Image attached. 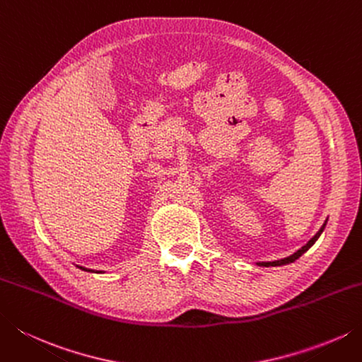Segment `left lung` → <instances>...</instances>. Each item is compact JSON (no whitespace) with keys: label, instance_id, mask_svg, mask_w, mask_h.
Returning <instances> with one entry per match:
<instances>
[{"label":"left lung","instance_id":"8db88e82","mask_svg":"<svg viewBox=\"0 0 362 362\" xmlns=\"http://www.w3.org/2000/svg\"><path fill=\"white\" fill-rule=\"evenodd\" d=\"M327 223H328V219L327 221L323 223V226L320 229H318V232L315 233V235L309 240V242L304 245V246H301L298 251L296 252H293L292 256H288V257H284V259H281V260H274V262H257V265H260V267H281V265H287V264H292V262H295L296 259H300L304 252H306L310 246H313L317 240H318V237L322 235V232L325 230V226H327Z\"/></svg>","mask_w":362,"mask_h":362}]
</instances>
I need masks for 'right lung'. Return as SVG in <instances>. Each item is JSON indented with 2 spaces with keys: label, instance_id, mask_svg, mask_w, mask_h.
Instances as JSON below:
<instances>
[{
  "label": "right lung",
  "instance_id": "obj_1",
  "mask_svg": "<svg viewBox=\"0 0 362 362\" xmlns=\"http://www.w3.org/2000/svg\"><path fill=\"white\" fill-rule=\"evenodd\" d=\"M78 268H81V270H84V272H92V270H89V268H84V267H78ZM92 273H102V272H92Z\"/></svg>",
  "mask_w": 362,
  "mask_h": 362
}]
</instances>
